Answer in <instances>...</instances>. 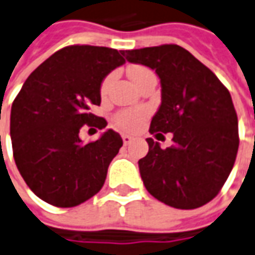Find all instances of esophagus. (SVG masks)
I'll list each match as a JSON object with an SVG mask.
<instances>
[{"mask_svg": "<svg viewBox=\"0 0 255 255\" xmlns=\"http://www.w3.org/2000/svg\"><path fill=\"white\" fill-rule=\"evenodd\" d=\"M122 140H124V144L128 145V144H130L133 138H131L130 136H128V134H124V136H122Z\"/></svg>", "mask_w": 255, "mask_h": 255, "instance_id": "34e87169", "label": "esophagus"}]
</instances>
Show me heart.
Listing matches in <instances>:
<instances>
[{
    "instance_id": "obj_1",
    "label": "heart",
    "mask_w": 255,
    "mask_h": 255,
    "mask_svg": "<svg viewBox=\"0 0 255 255\" xmlns=\"http://www.w3.org/2000/svg\"><path fill=\"white\" fill-rule=\"evenodd\" d=\"M147 72H148V69H145L143 66H134L129 71V76H130L131 82L136 84L138 79ZM111 82H112V75L105 77L104 82L101 83V94H105L108 91ZM145 118H147V111L144 110H125L118 112L115 115V125L121 130L134 131L141 126Z\"/></svg>"
}]
</instances>
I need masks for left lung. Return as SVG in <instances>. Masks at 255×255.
<instances>
[{
    "label": "left lung",
    "instance_id": "left-lung-1",
    "mask_svg": "<svg viewBox=\"0 0 255 255\" xmlns=\"http://www.w3.org/2000/svg\"><path fill=\"white\" fill-rule=\"evenodd\" d=\"M125 55L131 64L155 71L161 80V105L150 133L173 134L168 148L147 138L148 152L138 161L145 189L179 210L207 204L222 189L238 155V115L231 93L176 44L128 50Z\"/></svg>",
    "mask_w": 255,
    "mask_h": 255
}]
</instances>
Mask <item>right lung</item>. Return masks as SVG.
I'll return each mask as SVG.
<instances>
[{"mask_svg": "<svg viewBox=\"0 0 255 255\" xmlns=\"http://www.w3.org/2000/svg\"><path fill=\"white\" fill-rule=\"evenodd\" d=\"M124 55L108 47H65L31 72L15 98L10 110L15 164L45 203L76 207L104 186L122 137L108 129L84 144L79 131L84 125L94 131L107 126L104 118L89 110L101 104V83L125 64Z\"/></svg>", "mask_w": 255, "mask_h": 255, "instance_id": "right-lung-1", "label": "right lung"}]
</instances>
